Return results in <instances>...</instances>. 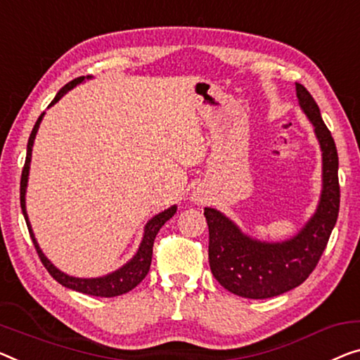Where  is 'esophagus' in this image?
<instances>
[{
	"label": "esophagus",
	"mask_w": 360,
	"mask_h": 360,
	"mask_svg": "<svg viewBox=\"0 0 360 360\" xmlns=\"http://www.w3.org/2000/svg\"><path fill=\"white\" fill-rule=\"evenodd\" d=\"M191 198H192V202H195L197 205H203V203H207L208 202V195H207V192L205 191H202L200 187H197V189L192 192L191 194Z\"/></svg>",
	"instance_id": "obj_1"
}]
</instances>
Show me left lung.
<instances>
[{
	"label": "left lung",
	"instance_id": "left-lung-1",
	"mask_svg": "<svg viewBox=\"0 0 360 360\" xmlns=\"http://www.w3.org/2000/svg\"><path fill=\"white\" fill-rule=\"evenodd\" d=\"M299 105L314 124L321 148V195L314 217L283 243L252 239L221 212L207 207L208 260L217 281L229 292L248 299H268L291 291L317 266L340 212L338 152L320 116L319 105L304 85L296 84Z\"/></svg>",
	"mask_w": 360,
	"mask_h": 360
}]
</instances>
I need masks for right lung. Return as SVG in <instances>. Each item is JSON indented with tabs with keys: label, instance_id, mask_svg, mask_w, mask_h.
<instances>
[{
	"label": "right lung",
	"instance_id": "obj_1",
	"mask_svg": "<svg viewBox=\"0 0 360 360\" xmlns=\"http://www.w3.org/2000/svg\"><path fill=\"white\" fill-rule=\"evenodd\" d=\"M84 79H90V76L77 77V79L71 80L69 84L64 85L60 92L56 94L55 100L51 101L50 106L55 105L58 100H61V96L66 94L68 90H71V89L76 87L77 84L84 82ZM43 115H45V112H41L40 117L35 122L34 129H32V134L29 137V143H27L25 165H24V169H22V176H20V208H22L27 228H29L32 243H34V245H35L37 254H39L41 264L45 265L48 273H50V275L55 278L58 283L63 284L64 288L74 289V291H77V292L90 294V296H96V297H115V296H121V294H126V292L131 291V289L136 288L137 284L147 276V273L150 270V264H152L155 238H157L160 228H162L163 224L168 221V219L176 213V208H178V207H176V205L169 207L168 210L155 214V217L150 219V221L146 224V229H143V238H142L141 245H139L137 254L134 255L126 265H122L120 270L112 271V273H110V275L100 276V278H76V276H69V275H66V273H63L61 270H58V268L53 265L51 262L46 259L45 254L41 252L40 245H39V243H37V239L34 236V231H32L29 217H27V212H25V189H27V181H29L32 147H34V141H35L37 131H39V127H40Z\"/></svg>",
	"mask_w": 360,
	"mask_h": 360
}]
</instances>
